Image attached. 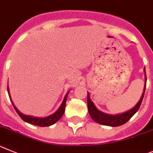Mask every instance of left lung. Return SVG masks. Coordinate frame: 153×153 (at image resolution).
<instances>
[{
	"mask_svg": "<svg viewBox=\"0 0 153 153\" xmlns=\"http://www.w3.org/2000/svg\"><path fill=\"white\" fill-rule=\"evenodd\" d=\"M143 70L144 73H145V85H144L143 92L142 94V96L140 97V100L138 101V103L133 108H131L129 111H126V112L119 114L112 115V114H105V113L102 112V111H99L97 107H96V106L94 105L93 101L91 100L90 94L88 92V100H87V102H88V113L90 114L91 117L95 121V122L99 123V124L105 125V126H119L126 123L138 111L139 108H140V105H141L142 101H143V99L144 94H145L146 91V68H144Z\"/></svg>",
	"mask_w": 153,
	"mask_h": 153,
	"instance_id": "left-lung-1",
	"label": "left lung"
}]
</instances>
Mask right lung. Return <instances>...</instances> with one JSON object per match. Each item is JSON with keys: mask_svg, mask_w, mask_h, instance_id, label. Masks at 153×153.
I'll return each instance as SVG.
<instances>
[{"mask_svg": "<svg viewBox=\"0 0 153 153\" xmlns=\"http://www.w3.org/2000/svg\"><path fill=\"white\" fill-rule=\"evenodd\" d=\"M7 92L8 94H9L10 100L11 101L12 104H13V107H14L15 111H16V113L18 114L19 116L20 117L22 120L23 121H25L27 123H30L32 125H36V126H49L51 125H53L54 123H56L58 120H59L60 118L62 117V115L64 114L65 109V103H66L67 100V97H68V94L69 93V91L65 94L64 97V100H63L62 103L60 105V107H59V109L54 113V114H51L49 116L45 117H33V116H30V115H25L23 114V113L20 112L17 108H16V106L13 104V100H12L11 97H10V90L9 87L7 86Z\"/></svg>", "mask_w": 153, "mask_h": 153, "instance_id": "1", "label": "right lung"}]
</instances>
